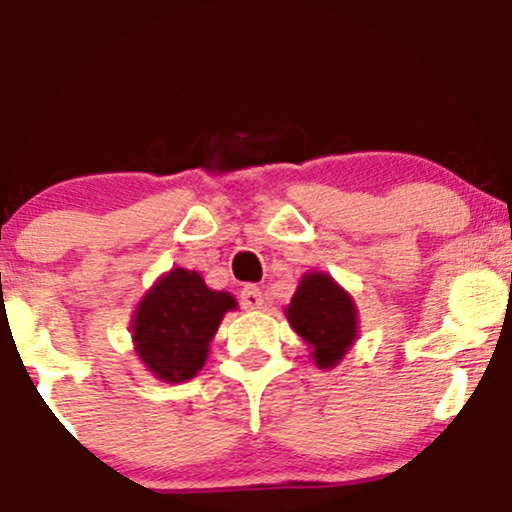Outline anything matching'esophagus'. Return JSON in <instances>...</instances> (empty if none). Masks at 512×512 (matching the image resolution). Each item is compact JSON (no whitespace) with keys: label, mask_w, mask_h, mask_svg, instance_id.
<instances>
[{"label":"esophagus","mask_w":512,"mask_h":512,"mask_svg":"<svg viewBox=\"0 0 512 512\" xmlns=\"http://www.w3.org/2000/svg\"><path fill=\"white\" fill-rule=\"evenodd\" d=\"M240 303H243L245 310H257V308H262V303H264L262 291L257 289V286H245V289L240 291Z\"/></svg>","instance_id":"esophagus-1"}]
</instances>
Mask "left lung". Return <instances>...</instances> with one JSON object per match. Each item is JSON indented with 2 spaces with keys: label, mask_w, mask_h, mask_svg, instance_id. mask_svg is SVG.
I'll use <instances>...</instances> for the list:
<instances>
[{
  "label": "left lung",
  "mask_w": 512,
  "mask_h": 512,
  "mask_svg": "<svg viewBox=\"0 0 512 512\" xmlns=\"http://www.w3.org/2000/svg\"><path fill=\"white\" fill-rule=\"evenodd\" d=\"M291 330L308 344L315 366L330 370L358 339V308L327 272H308L286 305Z\"/></svg>",
  "instance_id": "1"
}]
</instances>
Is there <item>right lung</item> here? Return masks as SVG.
<instances>
[{
  "label": "right lung",
  "mask_w": 512,
  "mask_h": 512,
  "mask_svg": "<svg viewBox=\"0 0 512 512\" xmlns=\"http://www.w3.org/2000/svg\"><path fill=\"white\" fill-rule=\"evenodd\" d=\"M238 301L214 291L199 272L175 267L161 274L132 315L134 354L161 383H187L204 368L223 315Z\"/></svg>",
  "instance_id": "1"
}]
</instances>
